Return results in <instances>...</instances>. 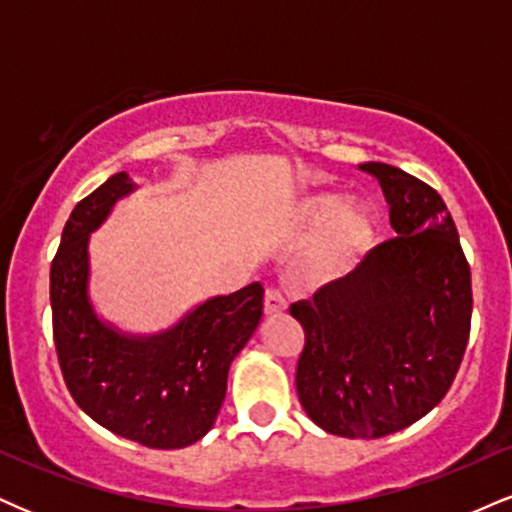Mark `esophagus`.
I'll return each mask as SVG.
<instances>
[{
  "label": "esophagus",
  "mask_w": 512,
  "mask_h": 512,
  "mask_svg": "<svg viewBox=\"0 0 512 512\" xmlns=\"http://www.w3.org/2000/svg\"><path fill=\"white\" fill-rule=\"evenodd\" d=\"M286 307H288V303L279 288L267 286V291H264V312H267V315H281Z\"/></svg>",
  "instance_id": "34e87169"
}]
</instances>
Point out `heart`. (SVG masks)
<instances>
[{
  "label": "heart",
  "mask_w": 512,
  "mask_h": 512,
  "mask_svg": "<svg viewBox=\"0 0 512 512\" xmlns=\"http://www.w3.org/2000/svg\"><path fill=\"white\" fill-rule=\"evenodd\" d=\"M295 217L305 226H322L330 221L315 250V269L326 279H338L355 272L377 240V221L367 207L350 205L336 193L305 197L295 209Z\"/></svg>",
  "instance_id": "obj_1"
}]
</instances>
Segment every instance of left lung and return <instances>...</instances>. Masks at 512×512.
<instances>
[{
    "instance_id": "obj_1",
    "label": "left lung",
    "mask_w": 512,
    "mask_h": 512,
    "mask_svg": "<svg viewBox=\"0 0 512 512\" xmlns=\"http://www.w3.org/2000/svg\"><path fill=\"white\" fill-rule=\"evenodd\" d=\"M360 169L384 190L396 238L291 305L305 329L295 389L324 432L379 439L451 389L470 338L472 281L441 195L391 164Z\"/></svg>"
}]
</instances>
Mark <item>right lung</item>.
<instances>
[{
	"mask_svg": "<svg viewBox=\"0 0 512 512\" xmlns=\"http://www.w3.org/2000/svg\"><path fill=\"white\" fill-rule=\"evenodd\" d=\"M131 190L128 174H114L66 221L49 272L54 346L66 389L85 415L147 448H183L217 420L233 357L262 319L264 288L250 283L217 295L155 336H126L104 324L88 300V238Z\"/></svg>",
	"mask_w": 512,
	"mask_h": 512,
	"instance_id": "1",
	"label": "right lung"
}]
</instances>
